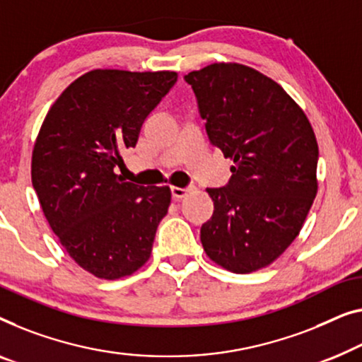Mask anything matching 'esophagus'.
<instances>
[{
  "instance_id": "34e87169",
  "label": "esophagus",
  "mask_w": 362,
  "mask_h": 362,
  "mask_svg": "<svg viewBox=\"0 0 362 362\" xmlns=\"http://www.w3.org/2000/svg\"><path fill=\"white\" fill-rule=\"evenodd\" d=\"M187 187H177V186H173L171 187V196L173 199H176V201H180V199H182L187 194Z\"/></svg>"
}]
</instances>
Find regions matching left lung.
<instances>
[{"instance_id":"1","label":"left lung","mask_w":362,"mask_h":362,"mask_svg":"<svg viewBox=\"0 0 362 362\" xmlns=\"http://www.w3.org/2000/svg\"><path fill=\"white\" fill-rule=\"evenodd\" d=\"M212 145L233 160L223 187H207L214 214L204 251L246 274L276 261L300 232L317 196L318 145L298 104L274 80L240 64H212L185 76Z\"/></svg>"}]
</instances>
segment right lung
<instances>
[{
    "instance_id": "right-lung-1",
    "label": "right lung",
    "mask_w": 362,
    "mask_h": 362,
    "mask_svg": "<svg viewBox=\"0 0 362 362\" xmlns=\"http://www.w3.org/2000/svg\"><path fill=\"white\" fill-rule=\"evenodd\" d=\"M176 80L175 71H88L52 104L35 139L30 175L47 222L99 279L142 268L168 212V186H137L114 170Z\"/></svg>"
}]
</instances>
